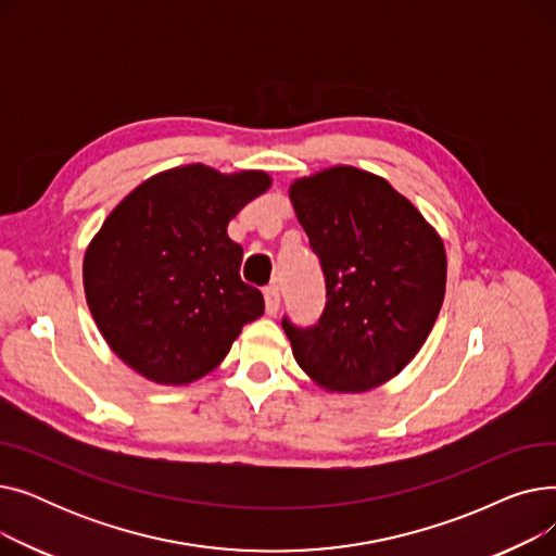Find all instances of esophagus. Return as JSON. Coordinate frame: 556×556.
<instances>
[{"mask_svg":"<svg viewBox=\"0 0 556 556\" xmlns=\"http://www.w3.org/2000/svg\"><path fill=\"white\" fill-rule=\"evenodd\" d=\"M263 300H266V313H268V315H277L279 304H281L279 288H275V286L266 288V293H263Z\"/></svg>","mask_w":556,"mask_h":556,"instance_id":"obj_1","label":"esophagus"}]
</instances>
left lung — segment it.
Listing matches in <instances>:
<instances>
[{
  "mask_svg": "<svg viewBox=\"0 0 556 556\" xmlns=\"http://www.w3.org/2000/svg\"><path fill=\"white\" fill-rule=\"evenodd\" d=\"M290 200L327 286L313 327L281 319L298 365L331 392L390 381L417 356L440 315L442 239L410 200L354 166L298 180Z\"/></svg>",
  "mask_w": 556,
  "mask_h": 556,
  "instance_id": "8db88e82",
  "label": "left lung"
}]
</instances>
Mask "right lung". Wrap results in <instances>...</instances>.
Wrapping results in <instances>:
<instances>
[{
	"mask_svg": "<svg viewBox=\"0 0 556 556\" xmlns=\"http://www.w3.org/2000/svg\"><path fill=\"white\" fill-rule=\"evenodd\" d=\"M268 187L261 170L220 175L191 164L116 204L85 252L83 283L99 331L126 365L155 383H191L263 315L227 223Z\"/></svg>",
	"mask_w": 556,
	"mask_h": 556,
	"instance_id": "obj_1",
	"label": "right lung"
}]
</instances>
